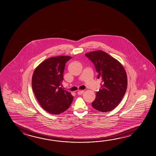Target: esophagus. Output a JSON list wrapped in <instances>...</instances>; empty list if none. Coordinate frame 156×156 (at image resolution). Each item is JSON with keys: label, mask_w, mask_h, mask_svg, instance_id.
I'll list each match as a JSON object with an SVG mask.
<instances>
[{"label": "esophagus", "mask_w": 156, "mask_h": 156, "mask_svg": "<svg viewBox=\"0 0 156 156\" xmlns=\"http://www.w3.org/2000/svg\"><path fill=\"white\" fill-rule=\"evenodd\" d=\"M84 93V91L83 90H79V91H78V95H82V94L83 93Z\"/></svg>", "instance_id": "esophagus-1"}]
</instances>
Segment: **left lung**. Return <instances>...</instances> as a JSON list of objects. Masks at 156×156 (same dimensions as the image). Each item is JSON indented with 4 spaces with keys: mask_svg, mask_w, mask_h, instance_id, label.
Returning <instances> with one entry per match:
<instances>
[{
    "mask_svg": "<svg viewBox=\"0 0 156 156\" xmlns=\"http://www.w3.org/2000/svg\"><path fill=\"white\" fill-rule=\"evenodd\" d=\"M85 56L93 62L101 80V89L92 102L95 109L102 112L115 109L120 103L127 88V76L121 63L102 50L89 52Z\"/></svg>",
    "mask_w": 156,
    "mask_h": 156,
    "instance_id": "left-lung-1",
    "label": "left lung"
}]
</instances>
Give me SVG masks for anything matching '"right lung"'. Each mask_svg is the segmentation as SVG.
<instances>
[{"label":"right lung","instance_id":"1","mask_svg":"<svg viewBox=\"0 0 156 156\" xmlns=\"http://www.w3.org/2000/svg\"><path fill=\"white\" fill-rule=\"evenodd\" d=\"M71 58L68 56L49 58L33 73L32 85L36 98L41 107L52 115L65 111L73 100V96L63 90L62 85L65 64Z\"/></svg>","mask_w":156,"mask_h":156}]
</instances>
